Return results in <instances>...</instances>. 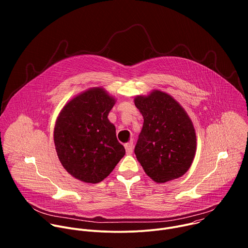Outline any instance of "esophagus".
Returning a JSON list of instances; mask_svg holds the SVG:
<instances>
[{"instance_id":"1","label":"esophagus","mask_w":248,"mask_h":248,"mask_svg":"<svg viewBox=\"0 0 248 248\" xmlns=\"http://www.w3.org/2000/svg\"><path fill=\"white\" fill-rule=\"evenodd\" d=\"M124 148H125V151L127 154H131L132 151H133V142L130 140L128 143H125L124 144Z\"/></svg>"}]
</instances>
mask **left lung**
I'll return each mask as SVG.
<instances>
[{"label": "left lung", "mask_w": 248, "mask_h": 248, "mask_svg": "<svg viewBox=\"0 0 248 248\" xmlns=\"http://www.w3.org/2000/svg\"><path fill=\"white\" fill-rule=\"evenodd\" d=\"M134 104L144 119L134 148L138 162L156 183L181 178L196 151L191 120L171 96L159 90L137 96Z\"/></svg>", "instance_id": "obj_1"}]
</instances>
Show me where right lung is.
I'll return each mask as SVG.
<instances>
[{"label": "right lung", "instance_id": "right-lung-1", "mask_svg": "<svg viewBox=\"0 0 248 248\" xmlns=\"http://www.w3.org/2000/svg\"><path fill=\"white\" fill-rule=\"evenodd\" d=\"M115 102L103 88H92L70 100L57 119L54 142L60 162L83 183L102 182L125 154L108 120Z\"/></svg>", "mask_w": 248, "mask_h": 248}]
</instances>
